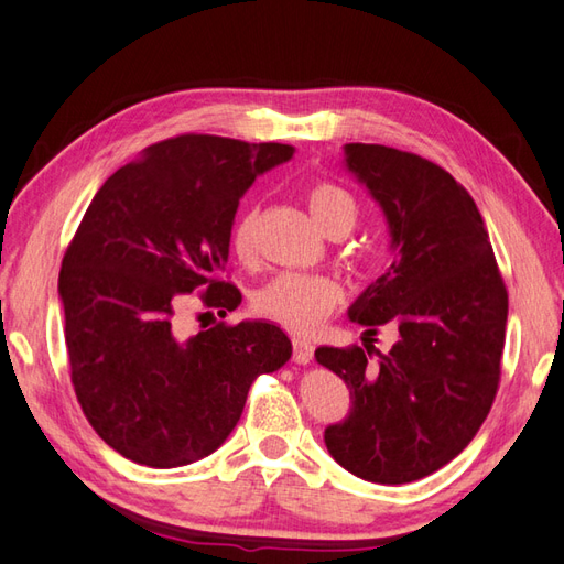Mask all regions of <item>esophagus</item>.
Masks as SVG:
<instances>
[{
	"label": "esophagus",
	"instance_id": "esophagus-1",
	"mask_svg": "<svg viewBox=\"0 0 564 564\" xmlns=\"http://www.w3.org/2000/svg\"><path fill=\"white\" fill-rule=\"evenodd\" d=\"M314 358V346L303 338H293V360L297 365H310Z\"/></svg>",
	"mask_w": 564,
	"mask_h": 564
}]
</instances>
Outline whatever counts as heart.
Returning a JSON list of instances; mask_svg holds the SVG:
<instances>
[{"label":"heart","instance_id":"heart-1","mask_svg":"<svg viewBox=\"0 0 564 564\" xmlns=\"http://www.w3.org/2000/svg\"><path fill=\"white\" fill-rule=\"evenodd\" d=\"M305 204L312 220L332 235L338 226H356L358 208L352 196L332 185V182H314L305 192ZM254 228L257 206H245L232 223L230 245L240 259H252L254 254ZM344 291L329 276H307V273H283L261 285L252 297V307L285 332L297 336H310L329 319V314L341 305Z\"/></svg>","mask_w":564,"mask_h":564}]
</instances>
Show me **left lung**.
<instances>
[{
    "label": "left lung",
    "mask_w": 564,
    "mask_h": 564,
    "mask_svg": "<svg viewBox=\"0 0 564 564\" xmlns=\"http://www.w3.org/2000/svg\"><path fill=\"white\" fill-rule=\"evenodd\" d=\"M344 165L382 208L391 264L348 319L394 326L389 352L317 348L350 389L326 449L352 476L401 486L435 474L476 437L500 382L507 291L476 202L447 170L379 143H346Z\"/></svg>",
    "instance_id": "8db88e82"
}]
</instances>
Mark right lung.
<instances>
[{"mask_svg":"<svg viewBox=\"0 0 564 564\" xmlns=\"http://www.w3.org/2000/svg\"><path fill=\"white\" fill-rule=\"evenodd\" d=\"M293 151L182 134L143 149L90 202L62 259L64 341L84 415L124 459L151 468L204 459L238 425L254 379L291 360V338L273 322L182 336L177 314L204 285V305L220 317L242 303L218 281L235 212Z\"/></svg>","mask_w":564,"mask_h":564,"instance_id":"obj_1","label":"right lung"}]
</instances>
